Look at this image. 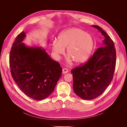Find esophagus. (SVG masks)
<instances>
[{
    "label": "esophagus",
    "mask_w": 127,
    "mask_h": 127,
    "mask_svg": "<svg viewBox=\"0 0 127 127\" xmlns=\"http://www.w3.org/2000/svg\"><path fill=\"white\" fill-rule=\"evenodd\" d=\"M68 72V70L67 68H63V74H66Z\"/></svg>",
    "instance_id": "1"
}]
</instances>
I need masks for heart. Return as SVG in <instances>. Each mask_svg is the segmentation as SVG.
I'll list each match as a JSON object with an SVG mask.
<instances>
[{
    "mask_svg": "<svg viewBox=\"0 0 127 127\" xmlns=\"http://www.w3.org/2000/svg\"><path fill=\"white\" fill-rule=\"evenodd\" d=\"M94 40L90 34L78 28H70L62 31L58 40L52 43V51L55 56L59 58L65 53L69 61L76 64L86 63L90 59L94 48Z\"/></svg>",
    "mask_w": 127,
    "mask_h": 127,
    "instance_id": "1",
    "label": "heart"
}]
</instances>
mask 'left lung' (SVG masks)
I'll use <instances>...</instances> for the list:
<instances>
[{
	"instance_id": "left-lung-1",
	"label": "left lung",
	"mask_w": 127,
	"mask_h": 127,
	"mask_svg": "<svg viewBox=\"0 0 127 127\" xmlns=\"http://www.w3.org/2000/svg\"><path fill=\"white\" fill-rule=\"evenodd\" d=\"M104 36L102 46L98 48L84 65L71 70L73 91L81 98L92 100L102 94L112 80L116 64L113 41L100 27L91 25Z\"/></svg>"
}]
</instances>
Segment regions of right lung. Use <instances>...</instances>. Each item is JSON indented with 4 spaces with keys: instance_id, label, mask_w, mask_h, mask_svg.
Listing matches in <instances>:
<instances>
[{
    "instance_id": "1",
    "label": "right lung",
    "mask_w": 127,
    "mask_h": 127,
    "mask_svg": "<svg viewBox=\"0 0 127 127\" xmlns=\"http://www.w3.org/2000/svg\"><path fill=\"white\" fill-rule=\"evenodd\" d=\"M26 33L17 36L9 57L12 76L20 90L31 98L41 100L54 91L62 68L40 46L22 42Z\"/></svg>"
}]
</instances>
